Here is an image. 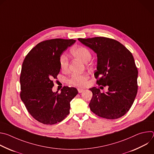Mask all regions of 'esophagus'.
Listing matches in <instances>:
<instances>
[{
	"label": "esophagus",
	"mask_w": 154,
	"mask_h": 154,
	"mask_svg": "<svg viewBox=\"0 0 154 154\" xmlns=\"http://www.w3.org/2000/svg\"><path fill=\"white\" fill-rule=\"evenodd\" d=\"M77 90H78V92L79 93H82L83 91H84V90L83 89H82V88H77Z\"/></svg>",
	"instance_id": "obj_1"
}]
</instances>
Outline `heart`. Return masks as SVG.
<instances>
[{
    "mask_svg": "<svg viewBox=\"0 0 154 154\" xmlns=\"http://www.w3.org/2000/svg\"><path fill=\"white\" fill-rule=\"evenodd\" d=\"M71 53L74 57L84 63L88 62L92 57L90 51L83 46H77L72 48L71 51ZM59 63L61 69L63 71L65 72L68 70L69 66V60L65 55L61 54L60 56ZM89 76L86 74H74L68 79V82L72 85L82 87L86 85Z\"/></svg>",
    "mask_w": 154,
    "mask_h": 154,
    "instance_id": "obj_1",
    "label": "heart"
}]
</instances>
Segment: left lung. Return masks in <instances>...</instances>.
Listing matches in <instances>:
<instances>
[{
	"label": "left lung",
	"mask_w": 154,
	"mask_h": 154,
	"mask_svg": "<svg viewBox=\"0 0 154 154\" xmlns=\"http://www.w3.org/2000/svg\"><path fill=\"white\" fill-rule=\"evenodd\" d=\"M78 39L97 54L94 73L97 83L108 86L106 93H100L96 87L90 89L93 93L89 104L91 112L108 119L122 117L134 103L138 91V69L132 54L121 43L112 38Z\"/></svg>",
	"instance_id": "8db88e82"
}]
</instances>
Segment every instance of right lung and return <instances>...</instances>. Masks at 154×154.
I'll return each mask as SVG.
<instances>
[{"mask_svg":"<svg viewBox=\"0 0 154 154\" xmlns=\"http://www.w3.org/2000/svg\"><path fill=\"white\" fill-rule=\"evenodd\" d=\"M74 39H52L38 43L26 55L20 76V99L38 122L53 125L69 113L70 102L78 94L74 87L64 86L54 93L53 80L60 71L59 58Z\"/></svg>","mask_w":154,"mask_h":154,"instance_id":"1","label":"right lung"}]
</instances>
